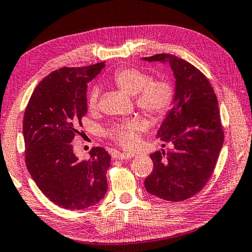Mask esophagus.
I'll use <instances>...</instances> for the list:
<instances>
[{
  "label": "esophagus",
  "mask_w": 252,
  "mask_h": 252,
  "mask_svg": "<svg viewBox=\"0 0 252 252\" xmlns=\"http://www.w3.org/2000/svg\"><path fill=\"white\" fill-rule=\"evenodd\" d=\"M133 154L132 153H114L113 154V157L117 158V159H120V160H123V159H130L133 157Z\"/></svg>",
  "instance_id": "obj_1"
}]
</instances>
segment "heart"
Listing matches in <instances>:
<instances>
[{
    "mask_svg": "<svg viewBox=\"0 0 252 252\" xmlns=\"http://www.w3.org/2000/svg\"><path fill=\"white\" fill-rule=\"evenodd\" d=\"M114 85L129 95L135 94V104L155 119L168 113L174 102L175 92L171 84L163 79H151L149 74L134 67H122L115 70L112 77ZM99 91L96 87L90 92L87 106L91 111L97 109ZM147 123L140 117L114 123L107 130V135L123 148H132L139 140V132L145 130Z\"/></svg>",
    "mask_w": 252,
    "mask_h": 252,
    "instance_id": "b5f03b06",
    "label": "heart"
}]
</instances>
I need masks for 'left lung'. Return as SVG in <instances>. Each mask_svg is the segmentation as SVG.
<instances>
[{
	"mask_svg": "<svg viewBox=\"0 0 252 252\" xmlns=\"http://www.w3.org/2000/svg\"><path fill=\"white\" fill-rule=\"evenodd\" d=\"M169 63L176 83L171 110L157 132L168 151L150 155L154 170L145 179L148 193L182 202L197 194L212 176L224 133L214 90L196 67L170 54L143 57Z\"/></svg>",
	"mask_w": 252,
	"mask_h": 252,
	"instance_id": "1",
	"label": "left lung"
}]
</instances>
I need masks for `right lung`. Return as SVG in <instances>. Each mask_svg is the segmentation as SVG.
I'll return each instance as SVG.
<instances>
[{
	"label": "right lung",
	"mask_w": 252,
	"mask_h": 252,
	"mask_svg": "<svg viewBox=\"0 0 252 252\" xmlns=\"http://www.w3.org/2000/svg\"><path fill=\"white\" fill-rule=\"evenodd\" d=\"M104 63L63 67L35 87L23 118L26 165L46 197L67 210H83L104 197L111 156L92 148L89 160H78L71 141L87 112V83Z\"/></svg>",
	"instance_id": "right-lung-1"
}]
</instances>
